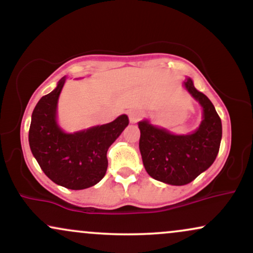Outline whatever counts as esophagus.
Listing matches in <instances>:
<instances>
[{
    "mask_svg": "<svg viewBox=\"0 0 253 253\" xmlns=\"http://www.w3.org/2000/svg\"><path fill=\"white\" fill-rule=\"evenodd\" d=\"M128 117H129L130 123L135 124V123H138L139 120H140L141 117H143V113L139 112V110H130Z\"/></svg>",
    "mask_w": 253,
    "mask_h": 253,
    "instance_id": "1",
    "label": "esophagus"
}]
</instances>
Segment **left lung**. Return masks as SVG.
Listing matches in <instances>:
<instances>
[{
  "mask_svg": "<svg viewBox=\"0 0 253 253\" xmlns=\"http://www.w3.org/2000/svg\"><path fill=\"white\" fill-rule=\"evenodd\" d=\"M184 88L201 104L202 121L195 132L176 135L165 128L140 121V149L145 170L152 178L171 185L193 182L215 161L222 136L221 119L211 100L188 78Z\"/></svg>",
  "mask_w": 253,
  "mask_h": 253,
  "instance_id": "left-lung-1",
  "label": "left lung"
}]
</instances>
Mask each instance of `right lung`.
I'll use <instances>...</instances> for the list:
<instances>
[{"label":"right lung","instance_id":"1","mask_svg":"<svg viewBox=\"0 0 253 253\" xmlns=\"http://www.w3.org/2000/svg\"><path fill=\"white\" fill-rule=\"evenodd\" d=\"M64 83L65 77L37 103L32 113L28 141L34 158L51 181L68 189H86L106 175L107 151L129 120L124 114L109 124L65 133L57 124V103Z\"/></svg>","mask_w":253,"mask_h":253}]
</instances>
